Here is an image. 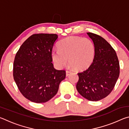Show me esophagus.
<instances>
[{"label": "esophagus", "instance_id": "1", "mask_svg": "<svg viewBox=\"0 0 129 129\" xmlns=\"http://www.w3.org/2000/svg\"><path fill=\"white\" fill-rule=\"evenodd\" d=\"M71 71H66V76H68L70 75V74H71Z\"/></svg>", "mask_w": 129, "mask_h": 129}]
</instances>
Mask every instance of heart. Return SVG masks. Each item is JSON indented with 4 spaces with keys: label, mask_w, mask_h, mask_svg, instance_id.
Returning <instances> with one entry per match:
<instances>
[{
    "label": "heart",
    "mask_w": 129,
    "mask_h": 129,
    "mask_svg": "<svg viewBox=\"0 0 129 129\" xmlns=\"http://www.w3.org/2000/svg\"><path fill=\"white\" fill-rule=\"evenodd\" d=\"M58 50L52 52V58L54 65L62 68L67 64L76 71L88 68L92 62L95 48L90 39L78 36H69L58 44Z\"/></svg>",
    "instance_id": "1"
}]
</instances>
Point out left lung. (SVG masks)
<instances>
[{
	"label": "left lung",
	"mask_w": 129,
	"mask_h": 129,
	"mask_svg": "<svg viewBox=\"0 0 129 129\" xmlns=\"http://www.w3.org/2000/svg\"><path fill=\"white\" fill-rule=\"evenodd\" d=\"M93 40L95 54L93 62L85 71L78 73V92L91 101L104 99L114 89L119 75V64L116 52L101 36L88 32Z\"/></svg>",
	"instance_id": "obj_1"
}]
</instances>
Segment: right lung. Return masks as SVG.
Here are the masks:
<instances>
[{"label": "right lung", "mask_w": 129, "mask_h": 129, "mask_svg": "<svg viewBox=\"0 0 129 129\" xmlns=\"http://www.w3.org/2000/svg\"><path fill=\"white\" fill-rule=\"evenodd\" d=\"M57 35L34 34L28 38L15 56L13 76L23 96L35 103L46 102L55 95L65 79L64 70L52 63V48Z\"/></svg>", "instance_id": "add662e5"}]
</instances>
